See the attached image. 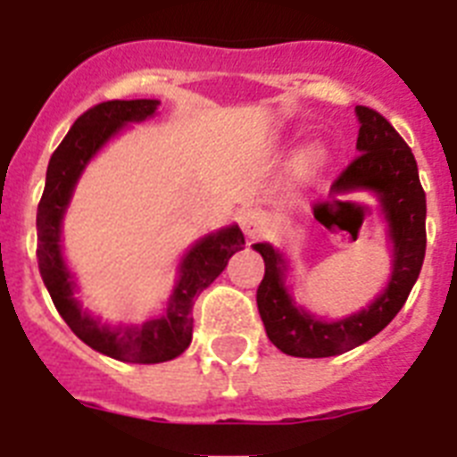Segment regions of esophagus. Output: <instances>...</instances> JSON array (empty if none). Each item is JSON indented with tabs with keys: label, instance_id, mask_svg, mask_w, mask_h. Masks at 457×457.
<instances>
[{
	"label": "esophagus",
	"instance_id": "esophagus-1",
	"mask_svg": "<svg viewBox=\"0 0 457 457\" xmlns=\"http://www.w3.org/2000/svg\"><path fill=\"white\" fill-rule=\"evenodd\" d=\"M240 224L242 231L247 233L249 237H258L265 231V226H268V215L261 208H249L240 215Z\"/></svg>",
	"mask_w": 457,
	"mask_h": 457
}]
</instances>
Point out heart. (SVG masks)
I'll use <instances>...</instances> for the list:
<instances>
[{
	"mask_svg": "<svg viewBox=\"0 0 457 457\" xmlns=\"http://www.w3.org/2000/svg\"><path fill=\"white\" fill-rule=\"evenodd\" d=\"M316 162H318V153L316 151L306 153V155H304V164H306V167H313V164H316Z\"/></svg>",
	"mask_w": 457,
	"mask_h": 457,
	"instance_id": "heart-1",
	"label": "heart"
}]
</instances>
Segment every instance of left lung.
<instances>
[{"instance_id": "8db88e82", "label": "left lung", "mask_w": 457, "mask_h": 457, "mask_svg": "<svg viewBox=\"0 0 457 457\" xmlns=\"http://www.w3.org/2000/svg\"><path fill=\"white\" fill-rule=\"evenodd\" d=\"M354 112L361 123L359 155L338 173L325 204H350L341 196L357 189L373 192L389 224L394 268L385 293L378 295L369 309L341 320H320L293 302L286 286L288 265L284 253L268 242L253 245L265 261V277L256 290L258 313L270 341L290 357H334L382 332L405 304L426 256V192L411 148L375 109L359 104ZM316 212H320V205Z\"/></svg>"}]
</instances>
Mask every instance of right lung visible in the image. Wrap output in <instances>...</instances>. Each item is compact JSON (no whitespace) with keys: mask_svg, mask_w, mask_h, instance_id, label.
Listing matches in <instances>:
<instances>
[{"mask_svg":"<svg viewBox=\"0 0 457 457\" xmlns=\"http://www.w3.org/2000/svg\"><path fill=\"white\" fill-rule=\"evenodd\" d=\"M157 100H107L87 109L50 157L46 189L36 212L38 270L59 316L88 348L130 364H160L179 357L192 343L194 300L221 272L228 258L240 252L245 236L236 224L201 237L180 261V277L169 297L167 313L141 325H103L88 316L75 297V281L62 253V221L79 176L114 135L128 123L155 114Z\"/></svg>","mask_w":457,"mask_h":457,"instance_id":"add662e5","label":"right lung"}]
</instances>
